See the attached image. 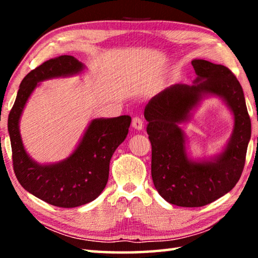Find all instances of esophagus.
Returning <instances> with one entry per match:
<instances>
[{
	"mask_svg": "<svg viewBox=\"0 0 258 258\" xmlns=\"http://www.w3.org/2000/svg\"><path fill=\"white\" fill-rule=\"evenodd\" d=\"M132 126L135 130H142L143 128V119L141 117L135 116L132 119Z\"/></svg>",
	"mask_w": 258,
	"mask_h": 258,
	"instance_id": "obj_1",
	"label": "esophagus"
}]
</instances>
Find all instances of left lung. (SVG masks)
Instances as JSON below:
<instances>
[{
	"instance_id": "1",
	"label": "left lung",
	"mask_w": 258,
	"mask_h": 258,
	"mask_svg": "<svg viewBox=\"0 0 258 258\" xmlns=\"http://www.w3.org/2000/svg\"><path fill=\"white\" fill-rule=\"evenodd\" d=\"M196 84H176L155 95L145 108L151 142V176L166 202L202 207L228 194L241 176L251 135L242 87L228 67L207 60L191 61ZM203 94L223 97L235 116V130L226 150L214 162L192 163L178 125L185 121Z\"/></svg>"
}]
</instances>
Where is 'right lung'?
Instances as JSON below:
<instances>
[{
  "label": "right lung",
  "instance_id": "obj_1",
  "mask_svg": "<svg viewBox=\"0 0 258 258\" xmlns=\"http://www.w3.org/2000/svg\"><path fill=\"white\" fill-rule=\"evenodd\" d=\"M83 68V63L74 56L60 55L33 69L21 82L8 118L14 171L21 186L43 202L62 208L82 206L103 191L109 177V163L128 133L131 117L93 119L74 154L53 165H38L30 159L21 141L19 119L37 83L74 75Z\"/></svg>",
  "mask_w": 258,
  "mask_h": 258
}]
</instances>
